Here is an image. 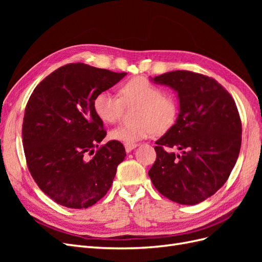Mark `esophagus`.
<instances>
[{
  "label": "esophagus",
  "instance_id": "34e87169",
  "mask_svg": "<svg viewBox=\"0 0 262 262\" xmlns=\"http://www.w3.org/2000/svg\"><path fill=\"white\" fill-rule=\"evenodd\" d=\"M137 146H138L137 144H128V143H125V144H124L125 152H126V153H129V152H131V150H132L133 148H136Z\"/></svg>",
  "mask_w": 262,
  "mask_h": 262
}]
</instances>
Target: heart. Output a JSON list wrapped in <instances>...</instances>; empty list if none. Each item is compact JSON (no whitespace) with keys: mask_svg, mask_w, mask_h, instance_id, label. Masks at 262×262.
Returning <instances> with one entry per match:
<instances>
[{"mask_svg":"<svg viewBox=\"0 0 262 262\" xmlns=\"http://www.w3.org/2000/svg\"><path fill=\"white\" fill-rule=\"evenodd\" d=\"M125 106H138L137 122L121 124L113 129L109 138L134 144L136 142L163 133L175 124L178 106L170 95H165L163 89L144 76H136L120 87V96L104 91L96 95L93 106L98 118L105 123H116L121 118Z\"/></svg>","mask_w":262,"mask_h":262,"instance_id":"b5f03b06","label":"heart"}]
</instances>
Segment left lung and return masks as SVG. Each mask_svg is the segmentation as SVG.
<instances>
[{
    "label": "left lung",
    "mask_w": 262,
    "mask_h": 262,
    "mask_svg": "<svg viewBox=\"0 0 262 262\" xmlns=\"http://www.w3.org/2000/svg\"><path fill=\"white\" fill-rule=\"evenodd\" d=\"M178 94L176 123L157 140L148 176L157 191L179 204L213 195L234 168L242 145V121L233 97L214 78L190 71L155 76ZM177 148L179 155L170 152Z\"/></svg>",
    "instance_id": "1"
}]
</instances>
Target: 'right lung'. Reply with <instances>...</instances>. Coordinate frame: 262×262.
<instances>
[{
    "label": "right lung",
    "mask_w": 262,
    "mask_h": 262,
    "mask_svg": "<svg viewBox=\"0 0 262 262\" xmlns=\"http://www.w3.org/2000/svg\"><path fill=\"white\" fill-rule=\"evenodd\" d=\"M126 73L70 63L37 85L26 105L23 145L30 175L49 198L70 209H87L113 185L125 149L106 137L93 101ZM94 154L91 160L87 155Z\"/></svg>",
    "instance_id": "obj_1"
}]
</instances>
